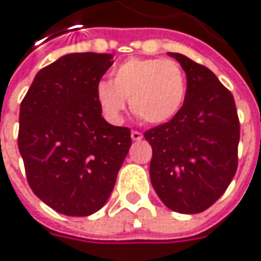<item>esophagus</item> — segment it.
<instances>
[{
  "label": "esophagus",
  "mask_w": 261,
  "mask_h": 261,
  "mask_svg": "<svg viewBox=\"0 0 261 261\" xmlns=\"http://www.w3.org/2000/svg\"><path fill=\"white\" fill-rule=\"evenodd\" d=\"M130 136H132V139H134V141H141V139H142V134H141V132H138V130H132Z\"/></svg>",
  "instance_id": "obj_1"
}]
</instances>
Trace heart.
<instances>
[{"mask_svg":"<svg viewBox=\"0 0 261 261\" xmlns=\"http://www.w3.org/2000/svg\"><path fill=\"white\" fill-rule=\"evenodd\" d=\"M187 81L181 65L163 58H129L112 72V83L95 87L97 101L109 119L117 120L126 107L142 122L160 125L171 120L185 103Z\"/></svg>","mask_w":261,"mask_h":261,"instance_id":"1","label":"heart"}]
</instances>
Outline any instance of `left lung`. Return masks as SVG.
<instances>
[{
    "label": "left lung",
    "instance_id": "8db88e82",
    "mask_svg": "<svg viewBox=\"0 0 261 261\" xmlns=\"http://www.w3.org/2000/svg\"><path fill=\"white\" fill-rule=\"evenodd\" d=\"M187 76L180 112L148 129L149 177L163 203L178 214H199L225 193L238 167L240 120L231 91L206 66L181 54Z\"/></svg>",
    "mask_w": 261,
    "mask_h": 261
}]
</instances>
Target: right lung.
I'll return each instance as SVG.
<instances>
[{"label": "right lung", "instance_id": "obj_1", "mask_svg": "<svg viewBox=\"0 0 261 261\" xmlns=\"http://www.w3.org/2000/svg\"><path fill=\"white\" fill-rule=\"evenodd\" d=\"M112 54H69L36 74L20 105L18 151L30 189L68 216L101 209L132 145L130 129L101 117L95 87Z\"/></svg>", "mask_w": 261, "mask_h": 261}]
</instances>
